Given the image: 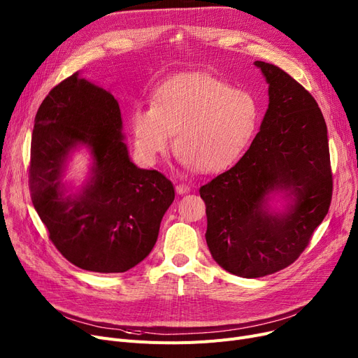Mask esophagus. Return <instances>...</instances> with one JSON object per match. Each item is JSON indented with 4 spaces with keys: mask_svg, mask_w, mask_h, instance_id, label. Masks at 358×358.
I'll use <instances>...</instances> for the list:
<instances>
[{
    "mask_svg": "<svg viewBox=\"0 0 358 358\" xmlns=\"http://www.w3.org/2000/svg\"><path fill=\"white\" fill-rule=\"evenodd\" d=\"M176 192H177L178 194H185V193L190 192V187L187 185V184H184V182H180V184L176 185Z\"/></svg>",
    "mask_w": 358,
    "mask_h": 358,
    "instance_id": "1",
    "label": "esophagus"
}]
</instances>
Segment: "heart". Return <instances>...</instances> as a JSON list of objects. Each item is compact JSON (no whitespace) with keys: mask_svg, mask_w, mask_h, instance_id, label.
<instances>
[{"mask_svg":"<svg viewBox=\"0 0 358 358\" xmlns=\"http://www.w3.org/2000/svg\"><path fill=\"white\" fill-rule=\"evenodd\" d=\"M259 124V106L247 90L234 88L209 73L185 72L161 84L152 107L130 113L135 149L146 164L174 149L185 168L217 174L235 165Z\"/></svg>","mask_w":358,"mask_h":358,"instance_id":"obj_1","label":"heart"}]
</instances>
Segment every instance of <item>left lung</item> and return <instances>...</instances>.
Segmentation results:
<instances>
[{
	"mask_svg": "<svg viewBox=\"0 0 358 358\" xmlns=\"http://www.w3.org/2000/svg\"><path fill=\"white\" fill-rule=\"evenodd\" d=\"M268 83V108L250 149L231 169L200 187L206 242L217 264L235 275L264 277L305 251L332 199L328 130L312 94L287 72L255 61ZM285 191V214L269 194Z\"/></svg>",
	"mask_w": 358,
	"mask_h": 358,
	"instance_id": "8db88e82",
	"label": "left lung"
}]
</instances>
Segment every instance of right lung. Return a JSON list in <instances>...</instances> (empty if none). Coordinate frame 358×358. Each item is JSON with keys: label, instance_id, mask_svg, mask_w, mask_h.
Listing matches in <instances>:
<instances>
[{"label": "right lung", "instance_id": "1", "mask_svg": "<svg viewBox=\"0 0 358 358\" xmlns=\"http://www.w3.org/2000/svg\"><path fill=\"white\" fill-rule=\"evenodd\" d=\"M78 144L93 155L92 177L66 196L64 162ZM29 185L56 250L94 273H124L145 259L176 197L164 174L130 161L117 100L78 72L53 87L36 113Z\"/></svg>", "mask_w": 358, "mask_h": 358}]
</instances>
